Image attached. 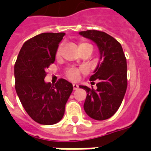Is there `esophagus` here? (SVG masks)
Instances as JSON below:
<instances>
[{
  "instance_id": "obj_1",
  "label": "esophagus",
  "mask_w": 151,
  "mask_h": 151,
  "mask_svg": "<svg viewBox=\"0 0 151 151\" xmlns=\"http://www.w3.org/2000/svg\"><path fill=\"white\" fill-rule=\"evenodd\" d=\"M73 90H77L78 88V85L77 84H73Z\"/></svg>"
}]
</instances>
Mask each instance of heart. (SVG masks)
Instances as JSON below:
<instances>
[{"mask_svg": "<svg viewBox=\"0 0 151 151\" xmlns=\"http://www.w3.org/2000/svg\"><path fill=\"white\" fill-rule=\"evenodd\" d=\"M84 47H92V45L88 43H86V42H81V43L79 44V49L80 48H82ZM61 49H62V45L58 47L56 51V57H59L60 55V53H61ZM83 73L82 70H80V69H74V68H70L68 70H66V76L67 78L71 81H76L79 78V76L81 75V73Z\"/></svg>", "mask_w": 151, "mask_h": 151, "instance_id": "heart-1", "label": "heart"}]
</instances>
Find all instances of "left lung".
<instances>
[{
	"label": "left lung",
	"mask_w": 151,
	"mask_h": 151,
	"mask_svg": "<svg viewBox=\"0 0 151 151\" xmlns=\"http://www.w3.org/2000/svg\"><path fill=\"white\" fill-rule=\"evenodd\" d=\"M98 46L100 62L91 76V84L96 81V89L80 85L87 96L84 103L85 113L97 121L110 118L117 112L127 89V62L121 44L105 32H79Z\"/></svg>",
	"instance_id": "1"
}]
</instances>
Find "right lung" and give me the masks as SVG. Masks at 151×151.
<instances>
[{
    "mask_svg": "<svg viewBox=\"0 0 151 151\" xmlns=\"http://www.w3.org/2000/svg\"><path fill=\"white\" fill-rule=\"evenodd\" d=\"M64 33H43L23 44L15 64V91L29 116L41 124H56L63 118L73 85L59 79L46 83L45 70L55 62Z\"/></svg>",
    "mask_w": 151,
    "mask_h": 151,
    "instance_id": "add662e5",
    "label": "right lung"
}]
</instances>
